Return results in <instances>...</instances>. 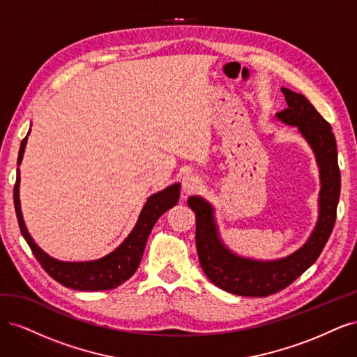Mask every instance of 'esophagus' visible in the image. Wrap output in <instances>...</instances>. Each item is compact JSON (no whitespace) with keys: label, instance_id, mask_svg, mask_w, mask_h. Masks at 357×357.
<instances>
[{"label":"esophagus","instance_id":"obj_1","mask_svg":"<svg viewBox=\"0 0 357 357\" xmlns=\"http://www.w3.org/2000/svg\"><path fill=\"white\" fill-rule=\"evenodd\" d=\"M201 186V180L195 176H186L185 178H183V190H185V193H190L193 190L199 189Z\"/></svg>","mask_w":357,"mask_h":357}]
</instances>
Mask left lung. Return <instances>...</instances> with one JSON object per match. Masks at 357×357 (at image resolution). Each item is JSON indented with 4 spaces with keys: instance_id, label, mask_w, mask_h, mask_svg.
Wrapping results in <instances>:
<instances>
[{
    "instance_id": "8db88e82",
    "label": "left lung",
    "mask_w": 357,
    "mask_h": 357,
    "mask_svg": "<svg viewBox=\"0 0 357 357\" xmlns=\"http://www.w3.org/2000/svg\"><path fill=\"white\" fill-rule=\"evenodd\" d=\"M287 109L277 113L286 125L298 126L320 171L319 220L308 241L299 250L275 261H255L236 256L223 244L214 220V208L201 197H190L188 205L197 214V250L202 271L218 287L240 296H268L283 290L317 261L332 234L341 190L337 142L331 125L304 95L282 88Z\"/></svg>"
}]
</instances>
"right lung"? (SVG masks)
<instances>
[{"label":"right lung","mask_w":357,"mask_h":357,"mask_svg":"<svg viewBox=\"0 0 357 357\" xmlns=\"http://www.w3.org/2000/svg\"><path fill=\"white\" fill-rule=\"evenodd\" d=\"M26 139H28V135L22 139V143H20L17 165H20V162H22ZM19 186H20V174L17 168V177H16L15 189H13L15 208H16L20 232H22L24 238L31 247V250L34 253L36 259L40 262V265L45 268V271L53 280H56L58 283L74 290H86V291L110 290L123 284L129 277L134 275L139 262H142L147 238L150 232H152L156 220L171 207H174V205L178 202V197H180L178 183L168 186L167 189L155 193L152 197H149L142 213H139V218L131 234L126 236L125 241L119 245L116 250H113L107 256L96 259V261H89V262H62L43 252L41 248L34 243V240H32V236L29 235L24 222L22 210H20Z\"/></svg>","instance_id":"1"}]
</instances>
